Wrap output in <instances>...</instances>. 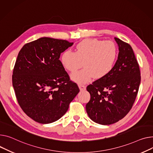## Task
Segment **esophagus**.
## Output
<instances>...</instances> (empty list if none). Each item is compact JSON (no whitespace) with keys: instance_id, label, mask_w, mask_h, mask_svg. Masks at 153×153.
I'll use <instances>...</instances> for the list:
<instances>
[{"instance_id":"1","label":"esophagus","mask_w":153,"mask_h":153,"mask_svg":"<svg viewBox=\"0 0 153 153\" xmlns=\"http://www.w3.org/2000/svg\"><path fill=\"white\" fill-rule=\"evenodd\" d=\"M79 87L80 91H83V90H85L86 89V86L84 85H79Z\"/></svg>"}]
</instances>
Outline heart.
Wrapping results in <instances>:
<instances>
[{
  "instance_id": "heart-1",
  "label": "heart",
  "mask_w": 153,
  "mask_h": 153,
  "mask_svg": "<svg viewBox=\"0 0 153 153\" xmlns=\"http://www.w3.org/2000/svg\"><path fill=\"white\" fill-rule=\"evenodd\" d=\"M117 56V48L111 40L97 39H84L75 47V52L66 50L61 56L64 68L73 73L82 66L84 69L71 76L79 84L88 83L94 77L100 79L113 69Z\"/></svg>"
}]
</instances>
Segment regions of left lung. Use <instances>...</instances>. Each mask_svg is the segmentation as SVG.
Segmentation results:
<instances>
[{"instance_id":"left-lung-1","label":"left lung","mask_w":153,"mask_h":153,"mask_svg":"<svg viewBox=\"0 0 153 153\" xmlns=\"http://www.w3.org/2000/svg\"><path fill=\"white\" fill-rule=\"evenodd\" d=\"M119 55L111 72L87 87L90 100L86 105L89 117L101 125L124 118L135 102L141 82L140 70L131 47L114 37Z\"/></svg>"}]
</instances>
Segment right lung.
Returning <instances> with one entry per match:
<instances>
[{"label": "right lung", "instance_id": "1", "mask_svg": "<svg viewBox=\"0 0 153 153\" xmlns=\"http://www.w3.org/2000/svg\"><path fill=\"white\" fill-rule=\"evenodd\" d=\"M73 42L41 37L20 50L13 68L12 84L19 105L40 124L58 120L79 92L77 85L59 59Z\"/></svg>", "mask_w": 153, "mask_h": 153}]
</instances>
